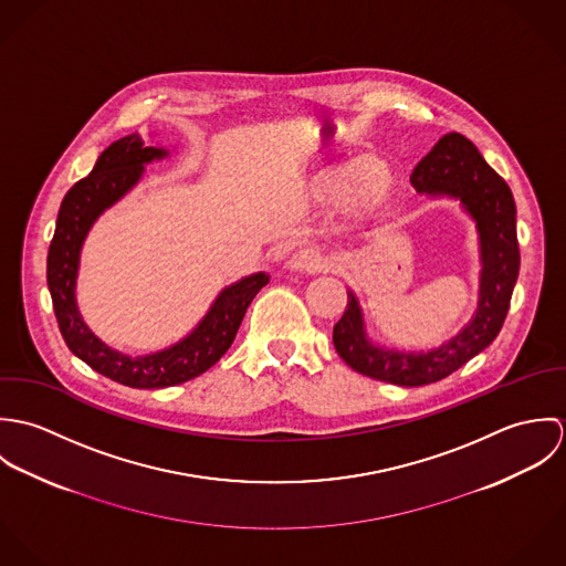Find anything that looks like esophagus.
I'll list each match as a JSON object with an SVG mask.
<instances>
[{
  "label": "esophagus",
  "mask_w": 566,
  "mask_h": 566,
  "mask_svg": "<svg viewBox=\"0 0 566 566\" xmlns=\"http://www.w3.org/2000/svg\"><path fill=\"white\" fill-rule=\"evenodd\" d=\"M328 261L323 252L314 245H305L301 250H296L290 259V268L298 270V272H323L326 270Z\"/></svg>",
  "instance_id": "1"
}]
</instances>
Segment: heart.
Instances as JSON below:
<instances>
[{"instance_id": "1", "label": "heart", "mask_w": 566, "mask_h": 566, "mask_svg": "<svg viewBox=\"0 0 566 566\" xmlns=\"http://www.w3.org/2000/svg\"><path fill=\"white\" fill-rule=\"evenodd\" d=\"M395 187V169L384 157L366 155L350 165H331L312 180V191L318 198L342 196L348 205H379Z\"/></svg>"}]
</instances>
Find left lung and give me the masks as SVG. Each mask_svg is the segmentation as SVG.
<instances>
[{
    "mask_svg": "<svg viewBox=\"0 0 566 566\" xmlns=\"http://www.w3.org/2000/svg\"><path fill=\"white\" fill-rule=\"evenodd\" d=\"M411 185L420 193L460 198L462 207L478 222L482 283L473 321L453 339L427 353H399L375 346L364 331L359 303L348 292L344 316L333 326L337 355L359 375L405 388L436 384L484 350L507 316L521 265L512 191L464 135H444L416 165Z\"/></svg>",
    "mask_w": 566,
    "mask_h": 566,
    "instance_id": "obj_1",
    "label": "left lung"
}]
</instances>
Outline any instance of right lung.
<instances>
[{"mask_svg": "<svg viewBox=\"0 0 566 566\" xmlns=\"http://www.w3.org/2000/svg\"><path fill=\"white\" fill-rule=\"evenodd\" d=\"M165 157V148H146L139 135H128L111 144L99 155L91 174L78 180L63 198L48 252V287L59 328L70 350L95 373L142 390L178 386L207 373L231 348L248 305L270 281L265 272H256L222 290L207 316L187 337L144 357H130L108 348L82 323L76 305L82 242L99 213L139 182L144 165Z\"/></svg>", "mask_w": 566, "mask_h": 566, "instance_id": "1", "label": "right lung"}]
</instances>
